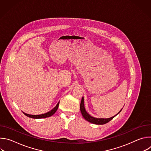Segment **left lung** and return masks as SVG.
Masks as SVG:
<instances>
[{
	"instance_id": "left-lung-1",
	"label": "left lung",
	"mask_w": 151,
	"mask_h": 151,
	"mask_svg": "<svg viewBox=\"0 0 151 151\" xmlns=\"http://www.w3.org/2000/svg\"><path fill=\"white\" fill-rule=\"evenodd\" d=\"M80 109H81V114L83 116V117L87 120V121L94 124H97V125H103V124H105L106 123H107L108 122H109L110 121H111L115 116H116L118 114H119L121 111H122V109H121V110L115 116L111 117L109 118H94L92 116H91L89 114L87 113V112L86 111L85 106H84V100H83V97H82L81 101V104H80Z\"/></svg>"
}]
</instances>
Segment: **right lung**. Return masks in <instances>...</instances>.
Returning a JSON list of instances; mask_svg holds the SVG:
<instances>
[{
  "mask_svg": "<svg viewBox=\"0 0 151 151\" xmlns=\"http://www.w3.org/2000/svg\"><path fill=\"white\" fill-rule=\"evenodd\" d=\"M60 101H58V103L57 104V105L54 107V108L51 110L50 111L44 114H40V115H30V114H27L26 113H24V112H23V113L27 116L29 117V118H34V119H40V118H47V117H50L52 115H54L55 112L57 111L58 107V105H59Z\"/></svg>",
  "mask_w": 151,
  "mask_h": 151,
  "instance_id": "obj_1",
  "label": "right lung"
}]
</instances>
